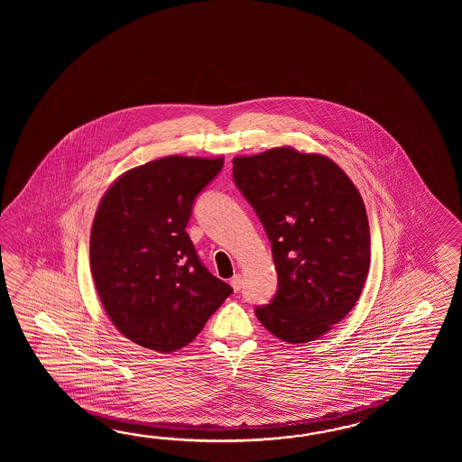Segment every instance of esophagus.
I'll use <instances>...</instances> for the list:
<instances>
[{
	"label": "esophagus",
	"mask_w": 462,
	"mask_h": 462,
	"mask_svg": "<svg viewBox=\"0 0 462 462\" xmlns=\"http://www.w3.org/2000/svg\"><path fill=\"white\" fill-rule=\"evenodd\" d=\"M229 284H231V287L235 289L236 292H237V291H241V287H243V275H233V277H231V281H229Z\"/></svg>",
	"instance_id": "esophagus-1"
}]
</instances>
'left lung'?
Here are the masks:
<instances>
[{"instance_id":"1","label":"left lung","mask_w":462,"mask_h":462,"mask_svg":"<svg viewBox=\"0 0 462 462\" xmlns=\"http://www.w3.org/2000/svg\"><path fill=\"white\" fill-rule=\"evenodd\" d=\"M233 178L264 226L279 279L255 317L287 344L319 338L364 289L370 267L364 199L330 158L291 147L236 157Z\"/></svg>"}]
</instances>
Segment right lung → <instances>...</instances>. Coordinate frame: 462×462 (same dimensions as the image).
I'll return each instance as SVG.
<instances>
[{"label": "right lung", "instance_id": "add662e5", "mask_svg": "<svg viewBox=\"0 0 462 462\" xmlns=\"http://www.w3.org/2000/svg\"><path fill=\"white\" fill-rule=\"evenodd\" d=\"M223 158L171 157L128 170L108 188L90 233V271L118 332L170 354L197 337L233 292L187 235L195 198Z\"/></svg>", "mask_w": 462, "mask_h": 462}]
</instances>
